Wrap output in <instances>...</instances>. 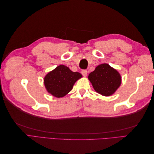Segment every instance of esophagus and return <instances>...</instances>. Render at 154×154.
<instances>
[{"label": "esophagus", "mask_w": 154, "mask_h": 154, "mask_svg": "<svg viewBox=\"0 0 154 154\" xmlns=\"http://www.w3.org/2000/svg\"><path fill=\"white\" fill-rule=\"evenodd\" d=\"M82 75L83 76L85 77L87 75V71H86V70H82Z\"/></svg>", "instance_id": "esophagus-1"}]
</instances>
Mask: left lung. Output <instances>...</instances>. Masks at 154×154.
Wrapping results in <instances>:
<instances>
[{
	"label": "left lung",
	"mask_w": 154,
	"mask_h": 154,
	"mask_svg": "<svg viewBox=\"0 0 154 154\" xmlns=\"http://www.w3.org/2000/svg\"><path fill=\"white\" fill-rule=\"evenodd\" d=\"M88 79L95 91L104 96L114 94L122 83L119 72L107 63L97 66L88 74Z\"/></svg>",
	"instance_id": "left-lung-1"
}]
</instances>
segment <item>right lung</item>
Masks as SVG:
<instances>
[{"label": "right lung", "mask_w": 154, "mask_h": 154, "mask_svg": "<svg viewBox=\"0 0 154 154\" xmlns=\"http://www.w3.org/2000/svg\"><path fill=\"white\" fill-rule=\"evenodd\" d=\"M81 78L80 72H72L68 67L60 65L46 74L44 83L48 93L59 98L67 95Z\"/></svg>", "instance_id": "right-lung-1"}]
</instances>
